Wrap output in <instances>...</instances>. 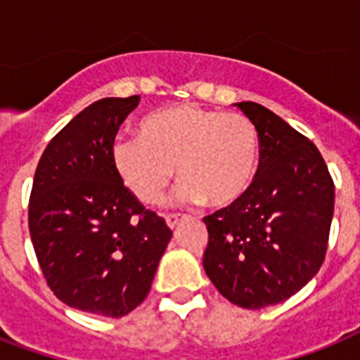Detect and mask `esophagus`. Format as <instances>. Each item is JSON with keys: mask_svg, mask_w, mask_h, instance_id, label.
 <instances>
[{"mask_svg": "<svg viewBox=\"0 0 360 360\" xmlns=\"http://www.w3.org/2000/svg\"><path fill=\"white\" fill-rule=\"evenodd\" d=\"M164 219H166V224H168L172 230H174V228H177V224L181 222L179 214H166Z\"/></svg>", "mask_w": 360, "mask_h": 360, "instance_id": "34e87169", "label": "esophagus"}]
</instances>
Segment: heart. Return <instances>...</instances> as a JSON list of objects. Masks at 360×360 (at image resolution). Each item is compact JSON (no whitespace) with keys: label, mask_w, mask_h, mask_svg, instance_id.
I'll use <instances>...</instances> for the list:
<instances>
[{"label":"heart","mask_w":360,"mask_h":360,"mask_svg":"<svg viewBox=\"0 0 360 360\" xmlns=\"http://www.w3.org/2000/svg\"><path fill=\"white\" fill-rule=\"evenodd\" d=\"M259 134L246 115L179 104L143 117L140 134L115 136L110 157L115 174L141 203L155 205L175 174L183 202L224 207L256 179Z\"/></svg>","instance_id":"b5f03b06"}]
</instances>
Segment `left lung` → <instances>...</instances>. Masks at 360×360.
Wrapping results in <instances>:
<instances>
[{
  "label": "left lung",
  "instance_id": "left-lung-1",
  "mask_svg": "<svg viewBox=\"0 0 360 360\" xmlns=\"http://www.w3.org/2000/svg\"><path fill=\"white\" fill-rule=\"evenodd\" d=\"M259 134V166L245 196L203 219V269L230 302L271 307L314 278L327 254L335 183L307 136L256 103H237Z\"/></svg>",
  "mask_w": 360,
  "mask_h": 360
}]
</instances>
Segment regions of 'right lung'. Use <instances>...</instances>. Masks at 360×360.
Returning <instances> with one entry per match:
<instances>
[{"label":"right lung","mask_w":360,"mask_h":360,"mask_svg":"<svg viewBox=\"0 0 360 360\" xmlns=\"http://www.w3.org/2000/svg\"><path fill=\"white\" fill-rule=\"evenodd\" d=\"M140 97L101 98L42 153L30 196V236L59 301L121 318L151 290L172 231L115 174L110 147Z\"/></svg>","instance_id":"right-lung-1"}]
</instances>
